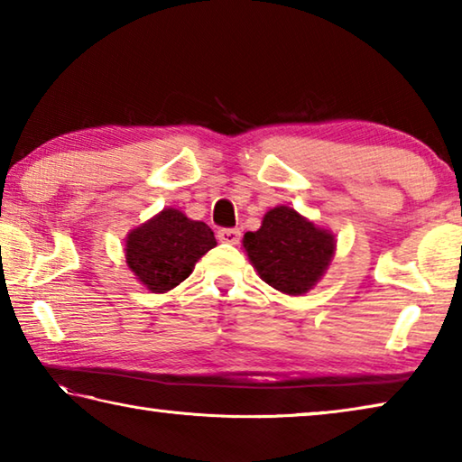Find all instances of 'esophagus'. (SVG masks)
Segmentation results:
<instances>
[{"mask_svg":"<svg viewBox=\"0 0 462 462\" xmlns=\"http://www.w3.org/2000/svg\"><path fill=\"white\" fill-rule=\"evenodd\" d=\"M217 240L224 242V245H238V242H240V230H236V228H222V230H217Z\"/></svg>","mask_w":462,"mask_h":462,"instance_id":"34e87169","label":"esophagus"}]
</instances>
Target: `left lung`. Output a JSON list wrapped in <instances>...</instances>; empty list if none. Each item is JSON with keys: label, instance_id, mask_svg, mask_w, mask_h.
I'll return each mask as SVG.
<instances>
[{"label": "left lung", "instance_id": "left-lung-1", "mask_svg": "<svg viewBox=\"0 0 462 462\" xmlns=\"http://www.w3.org/2000/svg\"><path fill=\"white\" fill-rule=\"evenodd\" d=\"M259 277L285 295H303L318 285L332 263L336 238L289 206L269 209L261 228L242 240Z\"/></svg>", "mask_w": 462, "mask_h": 462}]
</instances>
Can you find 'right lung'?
Listing matches in <instances>:
<instances>
[{"instance_id":"1","label":"right lung","mask_w":462,"mask_h":462,"mask_svg":"<svg viewBox=\"0 0 462 462\" xmlns=\"http://www.w3.org/2000/svg\"><path fill=\"white\" fill-rule=\"evenodd\" d=\"M217 245L208 224L165 208L126 236V264L151 293H167L191 275L203 254Z\"/></svg>"}]
</instances>
